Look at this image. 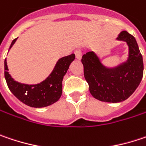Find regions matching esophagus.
I'll list each match as a JSON object with an SVG mask.
<instances>
[{
  "mask_svg": "<svg viewBox=\"0 0 146 146\" xmlns=\"http://www.w3.org/2000/svg\"><path fill=\"white\" fill-rule=\"evenodd\" d=\"M75 54H76V57L77 58L78 60H80L82 56V51H81L80 49H76L75 50Z\"/></svg>",
  "mask_w": 146,
  "mask_h": 146,
  "instance_id": "obj_1",
  "label": "esophagus"
}]
</instances>
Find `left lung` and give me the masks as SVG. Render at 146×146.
Segmentation results:
<instances>
[{
  "label": "left lung",
  "instance_id": "1",
  "mask_svg": "<svg viewBox=\"0 0 146 146\" xmlns=\"http://www.w3.org/2000/svg\"><path fill=\"white\" fill-rule=\"evenodd\" d=\"M117 40L125 41L129 46L128 60L117 67H105L93 51L83 55L81 59L90 92L101 101L117 103L128 99L143 77V58L135 37L123 31Z\"/></svg>",
  "mask_w": 146,
  "mask_h": 146
}]
</instances>
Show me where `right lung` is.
Segmentation results:
<instances>
[{
  "label": "right lung",
  "mask_w": 146,
  "mask_h": 146,
  "mask_svg": "<svg viewBox=\"0 0 146 146\" xmlns=\"http://www.w3.org/2000/svg\"><path fill=\"white\" fill-rule=\"evenodd\" d=\"M16 40L17 38L12 40L10 49ZM75 58V54L60 58L51 74L44 81L37 85H26L14 80L8 72L6 60H5V78L7 86L17 99L31 107L41 108L52 105L61 96L63 77Z\"/></svg>",
  "instance_id": "right-lung-1"
}]
</instances>
